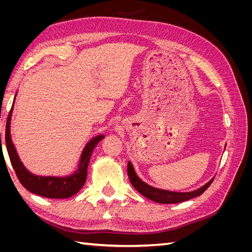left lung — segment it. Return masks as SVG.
Returning <instances> with one entry per match:
<instances>
[{
  "label": "left lung",
  "instance_id": "1",
  "mask_svg": "<svg viewBox=\"0 0 252 252\" xmlns=\"http://www.w3.org/2000/svg\"><path fill=\"white\" fill-rule=\"evenodd\" d=\"M127 172H128V178L131 183V185L138 190L141 194H143L145 197H147V199L151 201L161 203V204H177V203L188 201L190 199H193L195 196H199L210 186V184L213 182V179H215V178L211 179L207 184H205L203 187L194 190V191L174 192V191H168V190L155 188L146 184V183H144L138 175H136L133 169V166L130 162H128Z\"/></svg>",
  "mask_w": 252,
  "mask_h": 252
}]
</instances>
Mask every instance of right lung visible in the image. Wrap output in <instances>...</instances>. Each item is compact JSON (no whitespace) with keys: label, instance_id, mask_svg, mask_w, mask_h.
<instances>
[{"label":"right lung","instance_id":"1","mask_svg":"<svg viewBox=\"0 0 252 252\" xmlns=\"http://www.w3.org/2000/svg\"><path fill=\"white\" fill-rule=\"evenodd\" d=\"M13 105L10 109L6 122V131H5V143L8 156L10 158L11 165L16 171L17 177L21 184L24 186L28 191L34 194L49 197V199H67L74 195L80 191V189L84 186L87 179V168L90 161L91 155L94 150L95 146L101 140L104 139V135H97L84 148L79 168L73 174L69 177L58 178V177H40V175H34L29 172L23 163L20 161L17 150L13 146L10 136V120L12 114ZM1 135V134H0ZM1 141V136H0ZM1 143V142H0Z\"/></svg>","mask_w":252,"mask_h":252}]
</instances>
